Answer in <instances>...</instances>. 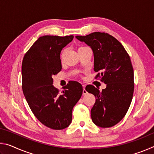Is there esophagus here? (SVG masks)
<instances>
[{
    "label": "esophagus",
    "mask_w": 154,
    "mask_h": 154,
    "mask_svg": "<svg viewBox=\"0 0 154 154\" xmlns=\"http://www.w3.org/2000/svg\"><path fill=\"white\" fill-rule=\"evenodd\" d=\"M83 95H85V94H86L88 93L87 91L85 90V85H83Z\"/></svg>",
    "instance_id": "obj_1"
}]
</instances>
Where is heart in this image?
<instances>
[{"mask_svg":"<svg viewBox=\"0 0 154 154\" xmlns=\"http://www.w3.org/2000/svg\"><path fill=\"white\" fill-rule=\"evenodd\" d=\"M87 48V47H85V46H82V47H80V48H79V49H83V48ZM64 51H65V50H63V51L62 52V54H61V56H62V57L64 56Z\"/></svg>","mask_w":154,"mask_h":154,"instance_id":"1","label":"heart"}]
</instances>
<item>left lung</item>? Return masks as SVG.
<instances>
[{
    "label": "left lung",
    "instance_id": "8db88e82",
    "mask_svg": "<svg viewBox=\"0 0 154 154\" xmlns=\"http://www.w3.org/2000/svg\"><path fill=\"white\" fill-rule=\"evenodd\" d=\"M91 47L94 57L95 79L106 85L99 90L92 85L85 90L96 97L91 118L96 126L110 128L124 118L134 92V71L130 56L118 40L108 33L95 32L76 36Z\"/></svg>",
    "mask_w": 154,
    "mask_h": 154
}]
</instances>
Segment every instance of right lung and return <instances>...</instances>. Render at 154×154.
<instances>
[{"label":"right lung","instance_id":"obj_1","mask_svg":"<svg viewBox=\"0 0 154 154\" xmlns=\"http://www.w3.org/2000/svg\"><path fill=\"white\" fill-rule=\"evenodd\" d=\"M73 37L41 36L22 60V90L26 100L38 120L54 130H62L71 124L72 108L83 93L82 85L75 81H70L62 92L53 85L52 76L62 69L60 52Z\"/></svg>","mask_w":154,"mask_h":154}]
</instances>
